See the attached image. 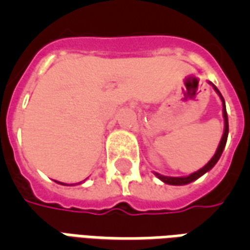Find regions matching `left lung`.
<instances>
[{
  "label": "left lung",
  "instance_id": "obj_1",
  "mask_svg": "<svg viewBox=\"0 0 250 250\" xmlns=\"http://www.w3.org/2000/svg\"><path fill=\"white\" fill-rule=\"evenodd\" d=\"M210 84H211V83H210ZM211 85H213V88L215 89V92L218 93V95L221 96V99H222V105H224V108H222V112H224V120H225V130H224V135H222V138H221L220 146H218V148H217V151H215L214 157L211 158L209 162L205 165L204 167L199 168L198 171H195V173L190 174L188 177H165V175H161V174L155 173V175H157L158 178L161 179V181H163L165 184H167V185H188V184H190V182L195 181V179H198L201 175H204L205 173H208L209 170H211V168L214 167V165L218 162V159H220L221 154H222L224 148H225L226 141H228V134H229V123H228V114H226L225 100H224L222 95H221V92L218 91V88L215 87L214 84H211Z\"/></svg>",
  "mask_w": 250,
  "mask_h": 250
}]
</instances>
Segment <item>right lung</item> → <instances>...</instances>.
<instances>
[{"instance_id": "right-lung-1", "label": "right lung", "mask_w": 250, "mask_h": 250, "mask_svg": "<svg viewBox=\"0 0 250 250\" xmlns=\"http://www.w3.org/2000/svg\"><path fill=\"white\" fill-rule=\"evenodd\" d=\"M59 184H60V182H59ZM62 185H64V184H62Z\"/></svg>"}]
</instances>
